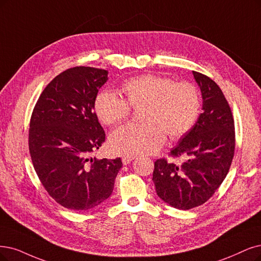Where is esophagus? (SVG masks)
Returning <instances> with one entry per match:
<instances>
[{
    "mask_svg": "<svg viewBox=\"0 0 261 261\" xmlns=\"http://www.w3.org/2000/svg\"><path fill=\"white\" fill-rule=\"evenodd\" d=\"M134 158H136L134 156H123L121 160H122L123 165L127 166V165H129V163H130L132 160H134Z\"/></svg>",
    "mask_w": 261,
    "mask_h": 261,
    "instance_id": "esophagus-1",
    "label": "esophagus"
}]
</instances>
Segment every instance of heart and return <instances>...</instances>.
Returning a JSON list of instances; mask_svg holds the SVG:
<instances>
[{
	"label": "heart",
	"mask_w": 261,
	"mask_h": 261,
	"mask_svg": "<svg viewBox=\"0 0 261 261\" xmlns=\"http://www.w3.org/2000/svg\"><path fill=\"white\" fill-rule=\"evenodd\" d=\"M123 99L103 90L96 94L93 109L103 124L113 125L141 109V123H127L114 130L110 148L119 155H145L161 148L166 141L184 138L197 123L202 101L197 86L175 83L165 76L145 74L124 81Z\"/></svg>",
	"instance_id": "1"
}]
</instances>
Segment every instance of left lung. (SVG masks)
<instances>
[{
	"instance_id": "1",
	"label": "left lung",
	"mask_w": 261,
	"mask_h": 261,
	"mask_svg": "<svg viewBox=\"0 0 261 261\" xmlns=\"http://www.w3.org/2000/svg\"><path fill=\"white\" fill-rule=\"evenodd\" d=\"M192 74L201 89L203 113L170 152L173 158L187 160L175 165L157 159L152 173L158 197L179 210L199 206L215 194L228 174L236 147L233 116L223 91L206 75Z\"/></svg>"
}]
</instances>
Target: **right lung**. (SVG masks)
<instances>
[{"label": "right lung", "mask_w": 261, "mask_h": 261, "mask_svg": "<svg viewBox=\"0 0 261 261\" xmlns=\"http://www.w3.org/2000/svg\"><path fill=\"white\" fill-rule=\"evenodd\" d=\"M108 74L90 66L67 69L45 87L32 112L34 170L48 195L72 211H88L108 199L122 166L120 158L90 157L105 142L93 102Z\"/></svg>", "instance_id": "obj_1"}]
</instances>
